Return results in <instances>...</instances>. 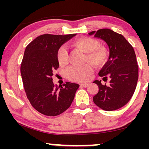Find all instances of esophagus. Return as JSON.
I'll use <instances>...</instances> for the list:
<instances>
[{
    "mask_svg": "<svg viewBox=\"0 0 149 149\" xmlns=\"http://www.w3.org/2000/svg\"><path fill=\"white\" fill-rule=\"evenodd\" d=\"M88 85H89L87 84V83H81V84H80V86L81 87V88H87Z\"/></svg>",
    "mask_w": 149,
    "mask_h": 149,
    "instance_id": "esophagus-1",
    "label": "esophagus"
}]
</instances>
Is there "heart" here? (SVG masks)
<instances>
[{
  "instance_id": "heart-1",
  "label": "heart",
  "mask_w": 149,
  "mask_h": 149,
  "mask_svg": "<svg viewBox=\"0 0 149 149\" xmlns=\"http://www.w3.org/2000/svg\"><path fill=\"white\" fill-rule=\"evenodd\" d=\"M73 46L78 48L85 54V61L90 63L96 68H102L107 64L109 59V52L105 46L100 45L97 39L90 37H82L73 40ZM57 59L61 66L68 63V52L64 46L59 47L57 52ZM92 73L91 65L73 66L66 70L68 79L76 82H85L90 79Z\"/></svg>"
}]
</instances>
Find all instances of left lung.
<instances>
[{
	"instance_id": "left-lung-1",
	"label": "left lung",
	"mask_w": 149,
	"mask_h": 149,
	"mask_svg": "<svg viewBox=\"0 0 149 149\" xmlns=\"http://www.w3.org/2000/svg\"><path fill=\"white\" fill-rule=\"evenodd\" d=\"M89 35L101 38L109 48V59L102 67L99 76L104 81L109 79V85H103L101 80H95L99 92L93 97V102L104 111L117 110L124 107L134 94L139 68L134 48L121 34L109 29L90 32Z\"/></svg>"
}]
</instances>
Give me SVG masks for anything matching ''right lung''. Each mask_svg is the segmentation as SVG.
Instances as JSON below:
<instances>
[{
  "label": "right lung",
  "mask_w": 149,
  "mask_h": 149,
  "mask_svg": "<svg viewBox=\"0 0 149 149\" xmlns=\"http://www.w3.org/2000/svg\"><path fill=\"white\" fill-rule=\"evenodd\" d=\"M76 34H43L26 47L21 75L26 97L36 110L43 115L56 116L69 109L79 85L66 82L54 85L53 71L59 68L57 52L64 42Z\"/></svg>",
  "instance_id": "add662e5"
}]
</instances>
